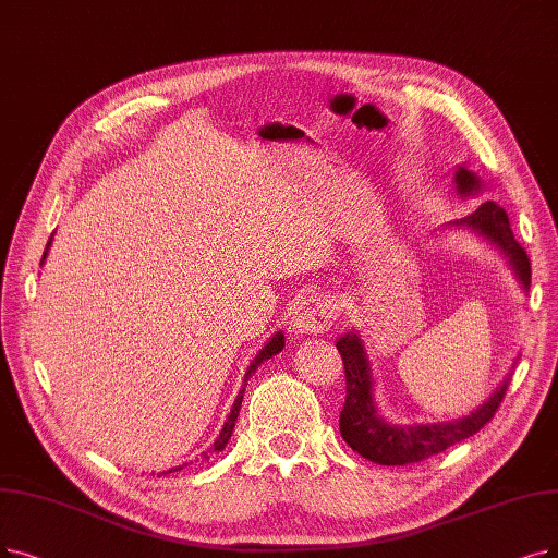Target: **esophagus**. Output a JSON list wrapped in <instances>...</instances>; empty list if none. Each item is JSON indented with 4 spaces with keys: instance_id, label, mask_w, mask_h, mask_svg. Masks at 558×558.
I'll use <instances>...</instances> for the list:
<instances>
[{
    "instance_id": "esophagus-1",
    "label": "esophagus",
    "mask_w": 558,
    "mask_h": 558,
    "mask_svg": "<svg viewBox=\"0 0 558 558\" xmlns=\"http://www.w3.org/2000/svg\"><path fill=\"white\" fill-rule=\"evenodd\" d=\"M333 318L331 302L325 295H304L293 311L295 333H323L329 329Z\"/></svg>"
}]
</instances>
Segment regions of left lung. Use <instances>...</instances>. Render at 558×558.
Returning <instances> with one entry per match:
<instances>
[{
    "mask_svg": "<svg viewBox=\"0 0 558 558\" xmlns=\"http://www.w3.org/2000/svg\"><path fill=\"white\" fill-rule=\"evenodd\" d=\"M456 187L462 196L476 194L481 190L478 175L460 167L456 171ZM453 227H466L476 235L485 238L489 244L508 258L512 272L520 279L524 291L531 286V263L522 244L512 235L508 215L495 202L481 204L472 215L456 219ZM337 350L345 366V403L341 410L339 428L348 447L362 458L377 464H410L421 462L430 456L447 451L453 444L476 435L485 423L499 410L508 377L489 396L485 403L470 416L447 423H426V426H398L389 423L373 400V373L366 348L356 331H345L337 341Z\"/></svg>",
    "mask_w": 558,
    "mask_h": 558,
    "instance_id": "8db88e82",
    "label": "left lung"
}]
</instances>
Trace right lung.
Listing matches in <instances>:
<instances>
[{
	"mask_svg": "<svg viewBox=\"0 0 558 558\" xmlns=\"http://www.w3.org/2000/svg\"><path fill=\"white\" fill-rule=\"evenodd\" d=\"M50 242H52V238H50ZM50 242H48V247H46V254H43L40 265L46 263V256H48V250H50ZM283 345H286V341H283V333H281V331H277L275 337L258 350V354L254 356V362L247 366V373H244V385H247V380L252 377V373H256V368H258L263 362L272 360L275 354H279V352L283 350ZM242 393H244V387L240 389V393H238V398H235V403H233V408H231V414H229V418L225 421V428H221L219 437H217V439H215V444H213V453L225 451V447H227L229 439H231V435H233L235 421H238V414H240V405H242ZM204 458H208V453H204ZM185 464H187V462H185ZM175 470H183V466H175ZM175 470H169V472H175Z\"/></svg>",
	"mask_w": 558,
	"mask_h": 558,
	"instance_id": "right-lung-1",
	"label": "right lung"
}]
</instances>
